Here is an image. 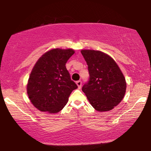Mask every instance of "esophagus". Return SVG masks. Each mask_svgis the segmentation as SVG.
<instances>
[{"label":"esophagus","mask_w":151,"mask_h":151,"mask_svg":"<svg viewBox=\"0 0 151 151\" xmlns=\"http://www.w3.org/2000/svg\"><path fill=\"white\" fill-rule=\"evenodd\" d=\"M82 83V82L81 80H78V81L76 82V84H77V85H78V88H81Z\"/></svg>","instance_id":"obj_1"}]
</instances>
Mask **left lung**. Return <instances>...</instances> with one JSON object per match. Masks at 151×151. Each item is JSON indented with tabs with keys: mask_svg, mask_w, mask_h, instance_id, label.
<instances>
[{
	"mask_svg": "<svg viewBox=\"0 0 151 151\" xmlns=\"http://www.w3.org/2000/svg\"><path fill=\"white\" fill-rule=\"evenodd\" d=\"M88 65L89 78L82 90L92 106L108 111L116 106L124 96L125 78L112 58L100 51L82 50Z\"/></svg>",
	"mask_w": 151,
	"mask_h": 151,
	"instance_id": "obj_1",
	"label": "left lung"
}]
</instances>
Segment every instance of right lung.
Returning a JSON list of instances; mask_svg holds the SVG:
<instances>
[{
    "label": "right lung",
    "instance_id": "1",
    "mask_svg": "<svg viewBox=\"0 0 151 151\" xmlns=\"http://www.w3.org/2000/svg\"><path fill=\"white\" fill-rule=\"evenodd\" d=\"M73 53L71 49H51L33 68L27 90L30 101L39 111L59 112L67 104L72 91L78 88L65 66Z\"/></svg>",
    "mask_w": 151,
    "mask_h": 151
}]
</instances>
